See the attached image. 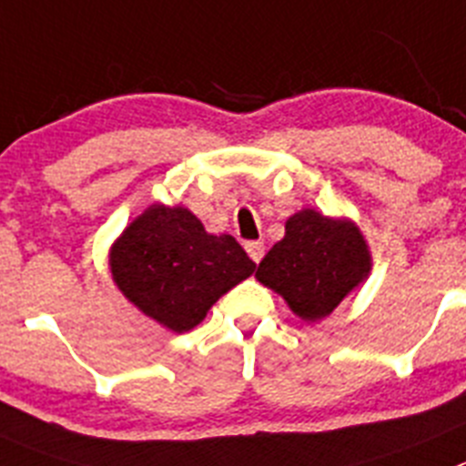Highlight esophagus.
<instances>
[{
	"label": "esophagus",
	"instance_id": "1",
	"mask_svg": "<svg viewBox=\"0 0 466 466\" xmlns=\"http://www.w3.org/2000/svg\"><path fill=\"white\" fill-rule=\"evenodd\" d=\"M246 253L250 255V259H253V262H259L264 255V243L262 241H248L246 243Z\"/></svg>",
	"mask_w": 466,
	"mask_h": 466
}]
</instances>
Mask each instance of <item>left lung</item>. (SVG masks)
<instances>
[{
	"label": "left lung",
	"mask_w": 466,
	"mask_h": 466,
	"mask_svg": "<svg viewBox=\"0 0 466 466\" xmlns=\"http://www.w3.org/2000/svg\"><path fill=\"white\" fill-rule=\"evenodd\" d=\"M371 274V253L350 218L301 208L285 220V237L258 264L255 279L306 322H318Z\"/></svg>",
	"instance_id": "8db88e82"
}]
</instances>
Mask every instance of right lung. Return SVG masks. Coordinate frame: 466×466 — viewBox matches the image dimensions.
<instances>
[{
	"label": "right lung",
	"mask_w": 466,
	"mask_h": 466,
	"mask_svg": "<svg viewBox=\"0 0 466 466\" xmlns=\"http://www.w3.org/2000/svg\"><path fill=\"white\" fill-rule=\"evenodd\" d=\"M125 299L176 334L190 332L255 262L232 234H208L187 207L150 204L108 250Z\"/></svg>",
	"instance_id": "1"
}]
</instances>
